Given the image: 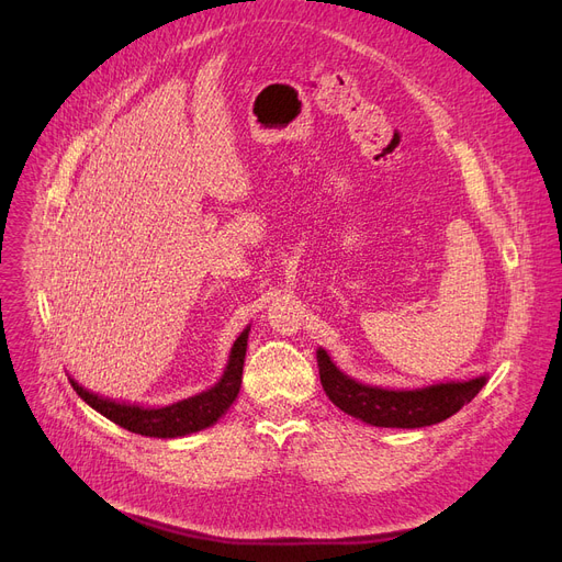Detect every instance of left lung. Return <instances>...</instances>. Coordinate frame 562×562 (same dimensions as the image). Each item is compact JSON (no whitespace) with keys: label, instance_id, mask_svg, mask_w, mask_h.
Here are the masks:
<instances>
[{"label":"left lung","instance_id":"obj_1","mask_svg":"<svg viewBox=\"0 0 562 562\" xmlns=\"http://www.w3.org/2000/svg\"><path fill=\"white\" fill-rule=\"evenodd\" d=\"M316 362L328 398L346 415L380 428H424L445 422L487 382L481 375L464 382H439L422 390H382L348 378L323 348L316 350Z\"/></svg>","mask_w":562,"mask_h":562}]
</instances>
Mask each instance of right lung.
I'll list each match as a JSON object with an SVG mask.
<instances>
[{"instance_id": "right-lung-1", "label": "right lung", "mask_w": 562, "mask_h": 562, "mask_svg": "<svg viewBox=\"0 0 562 562\" xmlns=\"http://www.w3.org/2000/svg\"><path fill=\"white\" fill-rule=\"evenodd\" d=\"M248 333L250 328H246L239 335V339L234 341L223 378L212 390L200 392L191 398L177 401L166 407H140V405L115 403L93 392H86L72 378H70V385L88 405L98 409L100 415H104L106 419H111L113 424H117L130 432L145 435V437H164V439L184 437L202 428L214 426L225 415L227 407L234 403L236 394H239L246 348H248Z\"/></svg>"}]
</instances>
